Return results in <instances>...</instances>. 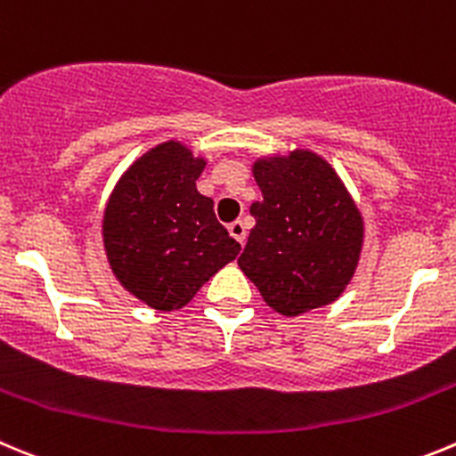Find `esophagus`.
<instances>
[{"instance_id":"34e87169","label":"esophagus","mask_w":456,"mask_h":456,"mask_svg":"<svg viewBox=\"0 0 456 456\" xmlns=\"http://www.w3.org/2000/svg\"><path fill=\"white\" fill-rule=\"evenodd\" d=\"M229 233H232L240 245H245V238H248V224H245V220H233V223L229 224Z\"/></svg>"}]
</instances>
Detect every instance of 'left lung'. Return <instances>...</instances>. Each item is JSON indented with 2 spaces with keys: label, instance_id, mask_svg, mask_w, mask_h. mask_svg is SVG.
<instances>
[{
  "label": "left lung",
  "instance_id": "left-lung-1",
  "mask_svg": "<svg viewBox=\"0 0 456 456\" xmlns=\"http://www.w3.org/2000/svg\"><path fill=\"white\" fill-rule=\"evenodd\" d=\"M263 200L238 265L267 305L295 317L338 299L362 249V216L330 164L313 152L256 161Z\"/></svg>",
  "mask_w": 456,
  "mask_h": 456
}]
</instances>
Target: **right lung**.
<instances>
[{"instance_id": "right-lung-1", "label": "right lung", "mask_w": 456, "mask_h": 456, "mask_svg": "<svg viewBox=\"0 0 456 456\" xmlns=\"http://www.w3.org/2000/svg\"><path fill=\"white\" fill-rule=\"evenodd\" d=\"M204 159L177 142L161 143L130 166L103 218L108 261L121 286L155 310H177L240 245L195 189Z\"/></svg>"}]
</instances>
